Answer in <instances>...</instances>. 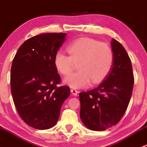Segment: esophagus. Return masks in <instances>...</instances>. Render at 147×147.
<instances>
[{"label": "esophagus", "instance_id": "34e87169", "mask_svg": "<svg viewBox=\"0 0 147 147\" xmlns=\"http://www.w3.org/2000/svg\"><path fill=\"white\" fill-rule=\"evenodd\" d=\"M70 91H71V92H72V94H73L74 96H77V95H78V90H75V89H71Z\"/></svg>", "mask_w": 147, "mask_h": 147}]
</instances>
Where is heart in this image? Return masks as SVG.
<instances>
[{
    "label": "heart",
    "mask_w": 147,
    "mask_h": 147,
    "mask_svg": "<svg viewBox=\"0 0 147 147\" xmlns=\"http://www.w3.org/2000/svg\"><path fill=\"white\" fill-rule=\"evenodd\" d=\"M69 55L58 51L55 55L54 64L63 75L72 72L78 63V71L65 78L64 83L73 89L87 87L90 83L98 84L107 78L114 63L110 46L90 38H81L67 47Z\"/></svg>",
    "instance_id": "1"
}]
</instances>
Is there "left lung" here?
<instances>
[{
  "instance_id": "obj_1",
  "label": "left lung",
  "mask_w": 147,
  "mask_h": 147,
  "mask_svg": "<svg viewBox=\"0 0 147 147\" xmlns=\"http://www.w3.org/2000/svg\"><path fill=\"white\" fill-rule=\"evenodd\" d=\"M114 63L103 82L94 90L80 93V118L86 127L104 131L116 125L127 109L134 86L131 60L115 39L111 42Z\"/></svg>"
}]
</instances>
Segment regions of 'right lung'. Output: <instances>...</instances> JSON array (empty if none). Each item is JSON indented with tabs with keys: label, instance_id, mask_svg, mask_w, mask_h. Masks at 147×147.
Returning a JSON list of instances; mask_svg holds the SVG:
<instances>
[{
	"label": "right lung",
	"instance_id": "right-lung-1",
	"mask_svg": "<svg viewBox=\"0 0 147 147\" xmlns=\"http://www.w3.org/2000/svg\"><path fill=\"white\" fill-rule=\"evenodd\" d=\"M66 33H42L32 37L19 47L10 70L13 100L20 118L38 129L54 127L63 102L70 94L61 82L54 64L55 55Z\"/></svg>",
	"mask_w": 147,
	"mask_h": 147
}]
</instances>
